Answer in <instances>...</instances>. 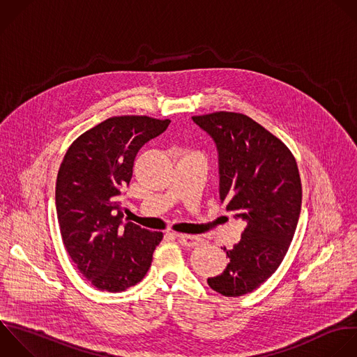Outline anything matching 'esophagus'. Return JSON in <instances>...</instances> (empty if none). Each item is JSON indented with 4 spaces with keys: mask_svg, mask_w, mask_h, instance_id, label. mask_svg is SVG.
I'll return each instance as SVG.
<instances>
[{
    "mask_svg": "<svg viewBox=\"0 0 357 357\" xmlns=\"http://www.w3.org/2000/svg\"><path fill=\"white\" fill-rule=\"evenodd\" d=\"M177 238L183 247H195L201 243V238L192 234H177Z\"/></svg>",
    "mask_w": 357,
    "mask_h": 357,
    "instance_id": "obj_1",
    "label": "esophagus"
}]
</instances>
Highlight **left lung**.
Segmentation results:
<instances>
[{
  "label": "left lung",
  "instance_id": "left-lung-1",
  "mask_svg": "<svg viewBox=\"0 0 357 357\" xmlns=\"http://www.w3.org/2000/svg\"><path fill=\"white\" fill-rule=\"evenodd\" d=\"M192 121L215 142L219 198L245 222L225 271L208 278L215 291L237 297L261 286L283 261L301 208V183L287 146L248 116L216 112Z\"/></svg>",
  "mask_w": 357,
  "mask_h": 357
}]
</instances>
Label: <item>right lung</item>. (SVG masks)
<instances>
[{
	"mask_svg": "<svg viewBox=\"0 0 357 357\" xmlns=\"http://www.w3.org/2000/svg\"><path fill=\"white\" fill-rule=\"evenodd\" d=\"M170 120L120 116L105 120L68 148L56 184L63 243L99 290L123 291L144 279L162 231L124 223L119 195L130 184L138 151Z\"/></svg>",
	"mask_w": 357,
	"mask_h": 357,
	"instance_id": "right-lung-1",
	"label": "right lung"
}]
</instances>
